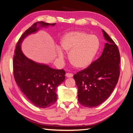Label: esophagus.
<instances>
[{"label": "esophagus", "mask_w": 133, "mask_h": 133, "mask_svg": "<svg viewBox=\"0 0 133 133\" xmlns=\"http://www.w3.org/2000/svg\"><path fill=\"white\" fill-rule=\"evenodd\" d=\"M65 75L67 78H71V77H73V74L71 73H66Z\"/></svg>", "instance_id": "esophagus-1"}]
</instances>
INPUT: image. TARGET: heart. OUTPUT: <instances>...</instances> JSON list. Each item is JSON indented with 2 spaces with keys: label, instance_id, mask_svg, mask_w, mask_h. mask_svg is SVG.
I'll list each match as a JSON object with an SVG mask.
<instances>
[{
  "label": "heart",
  "instance_id": "b5f03b06",
  "mask_svg": "<svg viewBox=\"0 0 133 133\" xmlns=\"http://www.w3.org/2000/svg\"><path fill=\"white\" fill-rule=\"evenodd\" d=\"M60 46L69 53V59L73 66L77 69L87 68L91 64L100 47V41L94 34L83 31H73L66 33L60 41ZM60 59H63L61 50H58Z\"/></svg>",
  "mask_w": 133,
  "mask_h": 133
}]
</instances>
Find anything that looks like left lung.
Returning a JSON list of instances; mask_svg holds the SVG:
<instances>
[{
	"instance_id": "obj_1",
	"label": "left lung",
	"mask_w": 133,
	"mask_h": 133,
	"mask_svg": "<svg viewBox=\"0 0 133 133\" xmlns=\"http://www.w3.org/2000/svg\"><path fill=\"white\" fill-rule=\"evenodd\" d=\"M107 42L102 55L88 68L74 75L78 99L87 108L99 105L110 95L120 75V56L117 45L103 30Z\"/></svg>"
}]
</instances>
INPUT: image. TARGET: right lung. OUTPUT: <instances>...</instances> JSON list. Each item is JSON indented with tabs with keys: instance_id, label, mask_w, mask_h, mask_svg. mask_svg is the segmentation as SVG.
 I'll return each mask as SVG.
<instances>
[{
	"instance_id": "add662e5",
	"label": "right lung",
	"mask_w": 133,
	"mask_h": 133,
	"mask_svg": "<svg viewBox=\"0 0 133 133\" xmlns=\"http://www.w3.org/2000/svg\"><path fill=\"white\" fill-rule=\"evenodd\" d=\"M44 22L35 23L23 34L17 44L13 57V74L16 83L28 99L36 107L46 108L57 99V87L65 80V71L54 69L26 58L21 50V44L26 36L42 27L55 25ZM39 25V27L37 26Z\"/></svg>"
}]
</instances>
